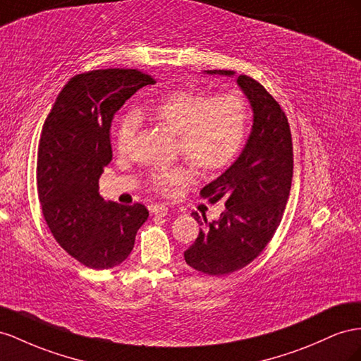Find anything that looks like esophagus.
Segmentation results:
<instances>
[{"label":"esophagus","instance_id":"obj_1","mask_svg":"<svg viewBox=\"0 0 361 361\" xmlns=\"http://www.w3.org/2000/svg\"><path fill=\"white\" fill-rule=\"evenodd\" d=\"M149 209H150V212H152V214H154V216H158V217L167 216V212H169V208L165 207V204H159V203H157V204H150Z\"/></svg>","mask_w":361,"mask_h":361}]
</instances>
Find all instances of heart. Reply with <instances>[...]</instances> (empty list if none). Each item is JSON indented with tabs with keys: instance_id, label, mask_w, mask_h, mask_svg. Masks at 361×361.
<instances>
[{
	"instance_id": "b5f03b06",
	"label": "heart",
	"mask_w": 361,
	"mask_h": 361,
	"mask_svg": "<svg viewBox=\"0 0 361 361\" xmlns=\"http://www.w3.org/2000/svg\"><path fill=\"white\" fill-rule=\"evenodd\" d=\"M149 114L164 128L178 135V152L202 171H217L237 157L246 138L249 108L240 91L211 95L203 91H174L154 102ZM136 116L126 115L116 126L115 147L129 150ZM192 179L187 167L153 171L149 183L157 191L183 187Z\"/></svg>"
}]
</instances>
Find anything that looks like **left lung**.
<instances>
[{
  "mask_svg": "<svg viewBox=\"0 0 361 361\" xmlns=\"http://www.w3.org/2000/svg\"><path fill=\"white\" fill-rule=\"evenodd\" d=\"M237 83L252 106V132L238 159L200 191L211 203L225 202L226 209L219 221L202 228L183 252L190 267L212 276L246 267L266 249L284 216L293 178V142L286 112L252 77L238 75ZM191 216L203 225L197 212Z\"/></svg>",
  "mask_w": 361,
  "mask_h": 361,
  "instance_id": "8db88e82",
  "label": "left lung"
}]
</instances>
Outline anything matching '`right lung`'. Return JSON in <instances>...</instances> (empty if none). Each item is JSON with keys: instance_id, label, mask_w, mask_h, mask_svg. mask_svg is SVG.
<instances>
[{"instance_id": "right-lung-1", "label": "right lung", "mask_w": 361, "mask_h": 361, "mask_svg": "<svg viewBox=\"0 0 361 361\" xmlns=\"http://www.w3.org/2000/svg\"><path fill=\"white\" fill-rule=\"evenodd\" d=\"M153 83L152 75L124 68L77 74L44 123L36 167L42 216L56 241L90 269L121 264L149 217L141 203L104 202L99 179L112 161L115 112Z\"/></svg>"}]
</instances>
